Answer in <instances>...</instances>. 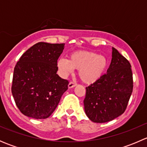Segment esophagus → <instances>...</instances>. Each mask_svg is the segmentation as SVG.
<instances>
[{
    "label": "esophagus",
    "mask_w": 147,
    "mask_h": 147,
    "mask_svg": "<svg viewBox=\"0 0 147 147\" xmlns=\"http://www.w3.org/2000/svg\"><path fill=\"white\" fill-rule=\"evenodd\" d=\"M76 85H77L76 83L70 82L69 83V84H68V88L71 89V88H72V87H75Z\"/></svg>",
    "instance_id": "34e87169"
}]
</instances>
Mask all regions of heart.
Segmentation results:
<instances>
[{"label":"heart","instance_id":"b5f03b06","mask_svg":"<svg viewBox=\"0 0 147 147\" xmlns=\"http://www.w3.org/2000/svg\"><path fill=\"white\" fill-rule=\"evenodd\" d=\"M57 67L63 75L72 73L74 69H79L78 75L85 84H93L105 73L108 60L105 55L91 51H75L69 55V60L61 58Z\"/></svg>","mask_w":147,"mask_h":147}]
</instances>
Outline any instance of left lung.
Listing matches in <instances>:
<instances>
[{
	"mask_svg": "<svg viewBox=\"0 0 147 147\" xmlns=\"http://www.w3.org/2000/svg\"><path fill=\"white\" fill-rule=\"evenodd\" d=\"M133 90L131 65L112 47V60L107 74L86 87L84 107L92 121L104 123L122 115Z\"/></svg>",
	"mask_w": 147,
	"mask_h": 147,
	"instance_id": "8db88e82",
	"label": "left lung"
}]
</instances>
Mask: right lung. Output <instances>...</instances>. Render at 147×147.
Masks as SVG:
<instances>
[{
    "label": "right lung",
    "instance_id": "obj_1",
    "mask_svg": "<svg viewBox=\"0 0 147 147\" xmlns=\"http://www.w3.org/2000/svg\"><path fill=\"white\" fill-rule=\"evenodd\" d=\"M65 44L38 42L29 48L14 68L12 94L18 108L28 117L46 119L67 90V80L57 74V59Z\"/></svg>",
    "mask_w": 147,
    "mask_h": 147
}]
</instances>
